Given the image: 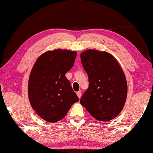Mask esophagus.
<instances>
[{"mask_svg":"<svg viewBox=\"0 0 153 153\" xmlns=\"http://www.w3.org/2000/svg\"><path fill=\"white\" fill-rule=\"evenodd\" d=\"M77 97H78L79 98H81V97H82V92L81 91H78V92H77Z\"/></svg>","mask_w":153,"mask_h":153,"instance_id":"34e87169","label":"esophagus"}]
</instances>
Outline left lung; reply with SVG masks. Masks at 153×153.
<instances>
[{
    "instance_id": "left-lung-1",
    "label": "left lung",
    "mask_w": 153,
    "mask_h": 153,
    "mask_svg": "<svg viewBox=\"0 0 153 153\" xmlns=\"http://www.w3.org/2000/svg\"><path fill=\"white\" fill-rule=\"evenodd\" d=\"M80 57L89 83L80 103L97 120H111L121 113L126 101L127 83L124 72L108 52L88 50Z\"/></svg>"
}]
</instances>
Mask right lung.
<instances>
[{
  "label": "right lung",
  "mask_w": 153,
  "mask_h": 153,
  "mask_svg": "<svg viewBox=\"0 0 153 153\" xmlns=\"http://www.w3.org/2000/svg\"><path fill=\"white\" fill-rule=\"evenodd\" d=\"M77 52L58 49L42 53L36 61L28 80V98L40 117L58 122L79 98L65 73L73 67Z\"/></svg>",
  "instance_id": "add662e5"
}]
</instances>
